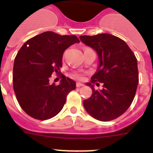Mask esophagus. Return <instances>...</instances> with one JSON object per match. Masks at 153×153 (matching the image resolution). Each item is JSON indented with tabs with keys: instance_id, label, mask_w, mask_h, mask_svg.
I'll return each mask as SVG.
<instances>
[{
	"instance_id": "1",
	"label": "esophagus",
	"mask_w": 153,
	"mask_h": 153,
	"mask_svg": "<svg viewBox=\"0 0 153 153\" xmlns=\"http://www.w3.org/2000/svg\"><path fill=\"white\" fill-rule=\"evenodd\" d=\"M82 86H83V84H82V83H81V82H77L76 83L77 88H81V87H82Z\"/></svg>"
}]
</instances>
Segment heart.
<instances>
[{"label":"heart","mask_w":153,"mask_h":153,"mask_svg":"<svg viewBox=\"0 0 153 153\" xmlns=\"http://www.w3.org/2000/svg\"><path fill=\"white\" fill-rule=\"evenodd\" d=\"M73 77L75 79H82V74L79 73H75L73 74Z\"/></svg>","instance_id":"1"}]
</instances>
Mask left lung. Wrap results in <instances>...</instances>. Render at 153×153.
Here are the masks:
<instances>
[{
  "label": "left lung",
  "instance_id": "obj_1",
  "mask_svg": "<svg viewBox=\"0 0 153 153\" xmlns=\"http://www.w3.org/2000/svg\"><path fill=\"white\" fill-rule=\"evenodd\" d=\"M80 40L96 51L99 65L91 77L92 94L83 100L86 111L94 118L108 122L125 113L135 96L139 83L137 59L124 40L110 34L81 36ZM102 82L103 88L97 90L92 83Z\"/></svg>",
  "mask_w": 153,
  "mask_h": 153
}]
</instances>
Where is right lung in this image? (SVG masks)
<instances>
[{"label": "right lung", "mask_w": 153, "mask_h": 153, "mask_svg": "<svg viewBox=\"0 0 153 153\" xmlns=\"http://www.w3.org/2000/svg\"><path fill=\"white\" fill-rule=\"evenodd\" d=\"M75 43L79 39L74 35L46 31L27 40L19 51L13 63V90L21 108L31 117L56 116L68 93L76 88L75 82L63 74L59 85L49 82L53 74L60 73L64 51Z\"/></svg>", "instance_id": "obj_1"}]
</instances>
